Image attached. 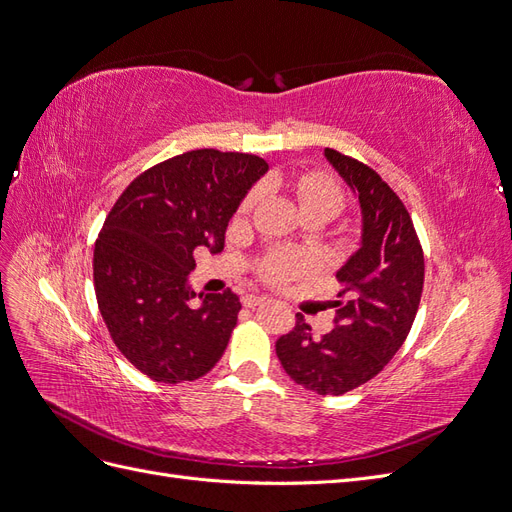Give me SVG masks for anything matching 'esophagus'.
I'll return each instance as SVG.
<instances>
[{
	"label": "esophagus",
	"mask_w": 512,
	"mask_h": 512,
	"mask_svg": "<svg viewBox=\"0 0 512 512\" xmlns=\"http://www.w3.org/2000/svg\"><path fill=\"white\" fill-rule=\"evenodd\" d=\"M265 301H267L265 294H245V297H243L245 307H256V305L265 303Z\"/></svg>",
	"instance_id": "34e87169"
}]
</instances>
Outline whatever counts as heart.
<instances>
[{"mask_svg":"<svg viewBox=\"0 0 512 512\" xmlns=\"http://www.w3.org/2000/svg\"><path fill=\"white\" fill-rule=\"evenodd\" d=\"M299 200L303 211L309 209H320L327 211L331 218L344 209L346 205V192L342 188V183L329 177L327 173H303L297 183ZM254 203V194L245 198V207H250ZM309 271V260L292 250H273L265 258L260 260L258 273L262 280H267L271 284H282L286 280H292V277H299Z\"/></svg>","mask_w":512,"mask_h":512,"instance_id":"b5f03b06","label":"heart"}]
</instances>
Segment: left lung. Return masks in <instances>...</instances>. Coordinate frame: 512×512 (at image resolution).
<instances>
[{"label":"left lung","instance_id":"obj_1","mask_svg":"<svg viewBox=\"0 0 512 512\" xmlns=\"http://www.w3.org/2000/svg\"><path fill=\"white\" fill-rule=\"evenodd\" d=\"M350 188L359 194L363 239L337 271L335 329L322 337L297 314L275 352L286 374L318 395H344L386 367L406 342L421 303L425 258L412 218L374 168L324 149Z\"/></svg>","mask_w":512,"mask_h":512}]
</instances>
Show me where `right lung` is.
Wrapping results in <instances>:
<instances>
[{
    "instance_id": "obj_1",
    "label": "right lung",
    "mask_w": 512,
    "mask_h": 512,
    "mask_svg": "<svg viewBox=\"0 0 512 512\" xmlns=\"http://www.w3.org/2000/svg\"><path fill=\"white\" fill-rule=\"evenodd\" d=\"M269 164L252 153L194 149L138 175L96 239L94 288L119 352L145 376L179 384L205 376L224 354L241 309L230 288L196 292L194 250L220 252L232 213Z\"/></svg>"
}]
</instances>
